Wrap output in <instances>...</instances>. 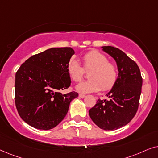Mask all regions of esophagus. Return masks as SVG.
I'll use <instances>...</instances> for the list:
<instances>
[{
    "label": "esophagus",
    "instance_id": "34e87169",
    "mask_svg": "<svg viewBox=\"0 0 158 158\" xmlns=\"http://www.w3.org/2000/svg\"><path fill=\"white\" fill-rule=\"evenodd\" d=\"M79 96L80 97V98H85V97H86L85 94H79Z\"/></svg>",
    "mask_w": 158,
    "mask_h": 158
}]
</instances>
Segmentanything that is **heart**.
<instances>
[{
  "label": "heart",
  "mask_w": 158,
  "mask_h": 158,
  "mask_svg": "<svg viewBox=\"0 0 158 158\" xmlns=\"http://www.w3.org/2000/svg\"><path fill=\"white\" fill-rule=\"evenodd\" d=\"M106 55L98 50H92L82 56L83 68L88 73L89 80L82 81L77 86V91L82 93L96 92L102 89H112L118 79V69L114 64L108 61ZM79 62L71 59L67 66L69 77L73 81H79L85 75V70Z\"/></svg>",
  "instance_id": "b5f03b06"
}]
</instances>
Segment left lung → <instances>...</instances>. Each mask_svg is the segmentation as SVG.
<instances>
[{"label": "left lung", "instance_id": "1", "mask_svg": "<svg viewBox=\"0 0 158 158\" xmlns=\"http://www.w3.org/2000/svg\"><path fill=\"white\" fill-rule=\"evenodd\" d=\"M102 48L115 59L118 76L114 87L107 94L110 99H99L89 110V114L99 128L113 131L127 125L136 115L142 92V78L137 64L125 52L112 46Z\"/></svg>", "mask_w": 158, "mask_h": 158}]
</instances>
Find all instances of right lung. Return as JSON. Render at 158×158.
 Listing matches in <instances>:
<instances>
[{
    "label": "right lung",
    "instance_id": "add662e5",
    "mask_svg": "<svg viewBox=\"0 0 158 158\" xmlns=\"http://www.w3.org/2000/svg\"><path fill=\"white\" fill-rule=\"evenodd\" d=\"M73 54L71 48H50L28 58L16 71V107L31 127L43 130L56 127L79 95L73 91L61 93L71 86L67 66Z\"/></svg>",
    "mask_w": 158,
    "mask_h": 158
}]
</instances>
